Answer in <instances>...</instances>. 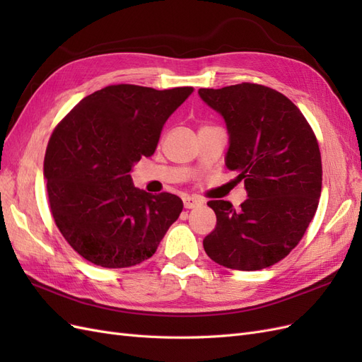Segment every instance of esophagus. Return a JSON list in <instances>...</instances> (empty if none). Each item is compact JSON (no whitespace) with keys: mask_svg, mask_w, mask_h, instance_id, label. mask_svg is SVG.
<instances>
[{"mask_svg":"<svg viewBox=\"0 0 362 362\" xmlns=\"http://www.w3.org/2000/svg\"><path fill=\"white\" fill-rule=\"evenodd\" d=\"M202 204H204V201L201 198H198V196H185L184 198V206L187 208V210H190V208H196Z\"/></svg>","mask_w":362,"mask_h":362,"instance_id":"1","label":"esophagus"}]
</instances>
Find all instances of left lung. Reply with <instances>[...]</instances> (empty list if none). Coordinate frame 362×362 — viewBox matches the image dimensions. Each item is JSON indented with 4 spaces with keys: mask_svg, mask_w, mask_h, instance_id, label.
Masks as SVG:
<instances>
[{
    "mask_svg": "<svg viewBox=\"0 0 362 362\" xmlns=\"http://www.w3.org/2000/svg\"><path fill=\"white\" fill-rule=\"evenodd\" d=\"M228 129L225 164L245 181L242 208L210 201L217 223L206 255L234 270H261L298 246L322 193V157L310 124L287 96L252 83L199 89Z\"/></svg>",
    "mask_w": 362,
    "mask_h": 362,
    "instance_id": "obj_1",
    "label": "left lung"
}]
</instances>
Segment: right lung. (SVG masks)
<instances>
[{
  "mask_svg": "<svg viewBox=\"0 0 362 362\" xmlns=\"http://www.w3.org/2000/svg\"><path fill=\"white\" fill-rule=\"evenodd\" d=\"M193 90L108 86L83 98L54 129L43 161L51 213L87 261L140 264L180 217L178 196L136 189L129 172L154 154L166 120Z\"/></svg>",
  "mask_w": 362,
  "mask_h": 362,
  "instance_id": "right-lung-1",
  "label": "right lung"
}]
</instances>
